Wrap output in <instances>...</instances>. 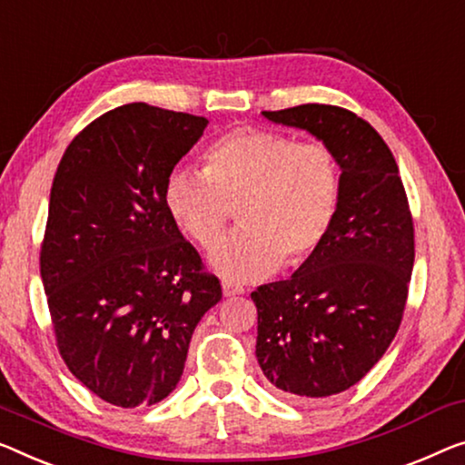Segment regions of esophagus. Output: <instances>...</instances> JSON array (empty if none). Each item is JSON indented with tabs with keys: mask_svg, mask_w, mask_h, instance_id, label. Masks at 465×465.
Returning a JSON list of instances; mask_svg holds the SVG:
<instances>
[{
	"mask_svg": "<svg viewBox=\"0 0 465 465\" xmlns=\"http://www.w3.org/2000/svg\"><path fill=\"white\" fill-rule=\"evenodd\" d=\"M223 296L225 299H233V296H240V294H244V288L242 286H235V283H232V282H223Z\"/></svg>",
	"mask_w": 465,
	"mask_h": 465,
	"instance_id": "34e87169",
	"label": "esophagus"
}]
</instances>
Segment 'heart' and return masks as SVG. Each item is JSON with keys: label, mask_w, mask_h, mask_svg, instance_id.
<instances>
[{"label": "heart", "mask_w": 465, "mask_h": 465, "mask_svg": "<svg viewBox=\"0 0 465 465\" xmlns=\"http://www.w3.org/2000/svg\"><path fill=\"white\" fill-rule=\"evenodd\" d=\"M204 171L175 169L164 182L173 223L200 248L217 244L238 209L242 230L211 254L227 280L248 282L301 267L334 225L341 169L328 145L275 129L240 127L204 150Z\"/></svg>", "instance_id": "obj_1"}]
</instances>
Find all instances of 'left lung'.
I'll use <instances>...</instances> for the list:
<instances>
[{
    "instance_id": "1",
    "label": "left lung",
    "mask_w": 465,
    "mask_h": 465,
    "mask_svg": "<svg viewBox=\"0 0 465 465\" xmlns=\"http://www.w3.org/2000/svg\"><path fill=\"white\" fill-rule=\"evenodd\" d=\"M334 152L341 203L334 225L292 277L259 286L256 359L296 399L355 386L397 334L413 269V221L392 152L370 123L328 104L262 113Z\"/></svg>"
}]
</instances>
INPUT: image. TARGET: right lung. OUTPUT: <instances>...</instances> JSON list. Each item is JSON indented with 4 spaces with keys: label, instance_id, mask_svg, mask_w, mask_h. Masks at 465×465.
<instances>
[{
    "label": "right lung",
    "instance_id": "right-lung-1",
    "mask_svg": "<svg viewBox=\"0 0 465 465\" xmlns=\"http://www.w3.org/2000/svg\"><path fill=\"white\" fill-rule=\"evenodd\" d=\"M204 116L124 104L87 124L55 171L41 280L60 355L116 407L154 405L182 380L221 283L164 206V182Z\"/></svg>",
    "mask_w": 465,
    "mask_h": 465
}]
</instances>
